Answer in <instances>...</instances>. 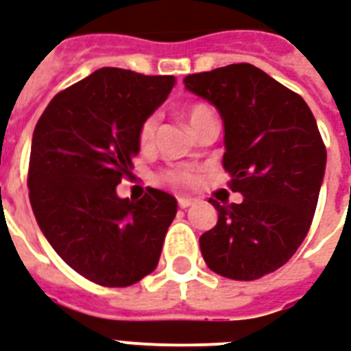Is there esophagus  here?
I'll use <instances>...</instances> for the list:
<instances>
[{
  "label": "esophagus",
  "mask_w": 351,
  "mask_h": 351,
  "mask_svg": "<svg viewBox=\"0 0 351 351\" xmlns=\"http://www.w3.org/2000/svg\"><path fill=\"white\" fill-rule=\"evenodd\" d=\"M191 204H193V199H189V197H180L178 199V206L180 208H189Z\"/></svg>",
  "instance_id": "34e87169"
}]
</instances>
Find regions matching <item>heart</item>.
I'll return each instance as SVG.
<instances>
[{
	"instance_id": "1",
	"label": "heart",
	"mask_w": 351,
	"mask_h": 351,
	"mask_svg": "<svg viewBox=\"0 0 351 351\" xmlns=\"http://www.w3.org/2000/svg\"><path fill=\"white\" fill-rule=\"evenodd\" d=\"M210 114H213L210 110V106H206V104H191L186 110V119L191 130ZM156 127L158 117L154 114L143 119V123L140 125V130H138V143H140L141 149H151L152 143H154V136H156ZM162 180L167 182V184H173V186H187V184L193 182V175L186 169H171L165 171L164 175H162Z\"/></svg>"
}]
</instances>
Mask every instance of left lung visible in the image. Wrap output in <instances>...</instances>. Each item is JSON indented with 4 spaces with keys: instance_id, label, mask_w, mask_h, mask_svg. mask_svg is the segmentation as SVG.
<instances>
[{
    "instance_id": "8db88e82",
    "label": "left lung",
    "mask_w": 351,
    "mask_h": 351,
    "mask_svg": "<svg viewBox=\"0 0 351 351\" xmlns=\"http://www.w3.org/2000/svg\"><path fill=\"white\" fill-rule=\"evenodd\" d=\"M187 92L211 103L224 125L223 167L241 204H219L200 235L211 271L250 282L285 265L306 239L324 180L326 147L298 93L252 64L187 75Z\"/></svg>"
}]
</instances>
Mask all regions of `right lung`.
<instances>
[{"label":"right lung","mask_w":351,"mask_h":351,"mask_svg":"<svg viewBox=\"0 0 351 351\" xmlns=\"http://www.w3.org/2000/svg\"><path fill=\"white\" fill-rule=\"evenodd\" d=\"M173 75L101 68L51 99L36 123L29 200L53 250L80 276L128 287L156 269L176 199L147 187L119 199L132 175L138 130L175 86Z\"/></svg>","instance_id":"obj_1"}]
</instances>
